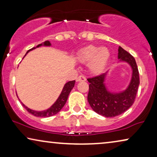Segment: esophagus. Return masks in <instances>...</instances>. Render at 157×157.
Here are the masks:
<instances>
[{
  "label": "esophagus",
  "instance_id": "34e87169",
  "mask_svg": "<svg viewBox=\"0 0 157 157\" xmlns=\"http://www.w3.org/2000/svg\"><path fill=\"white\" fill-rule=\"evenodd\" d=\"M86 80V77L84 76H83V75H81V76H79L78 78H76V81H85Z\"/></svg>",
  "mask_w": 157,
  "mask_h": 157
}]
</instances>
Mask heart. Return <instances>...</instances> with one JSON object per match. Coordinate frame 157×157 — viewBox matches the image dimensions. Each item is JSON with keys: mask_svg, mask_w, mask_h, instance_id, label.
Here are the masks:
<instances>
[{"mask_svg": "<svg viewBox=\"0 0 157 157\" xmlns=\"http://www.w3.org/2000/svg\"><path fill=\"white\" fill-rule=\"evenodd\" d=\"M110 56L109 49L106 47L89 46L81 50L78 54V59L81 62H89V67L91 72L99 73L105 67Z\"/></svg>", "mask_w": 157, "mask_h": 157, "instance_id": "heart-1", "label": "heart"}]
</instances>
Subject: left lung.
Listing matches in <instances>:
<instances>
[{
    "label": "left lung",
    "instance_id": "left-lung-1",
    "mask_svg": "<svg viewBox=\"0 0 157 157\" xmlns=\"http://www.w3.org/2000/svg\"><path fill=\"white\" fill-rule=\"evenodd\" d=\"M118 51L119 59L129 63L133 70L132 81L125 91L119 94L107 91L104 84L105 74L87 78L90 83L88 101L95 112L106 117H117L129 109L134 104L139 85V70L134 56L121 46Z\"/></svg>",
    "mask_w": 157,
    "mask_h": 157
}]
</instances>
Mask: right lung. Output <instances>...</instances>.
<instances>
[{"label":"right lung","mask_w":157,"mask_h":157,"mask_svg":"<svg viewBox=\"0 0 157 157\" xmlns=\"http://www.w3.org/2000/svg\"><path fill=\"white\" fill-rule=\"evenodd\" d=\"M42 44L38 45V46L36 47L40 46ZM44 46H50L51 43L49 42L48 40H46V41H45L44 43ZM33 48H35L30 49V50L27 51L26 53H29L31 50H33ZM25 55H26V54H25ZM74 84H75V80L68 81V83H66L65 86H64L63 91H62L61 95L59 96V97L57 99L56 101L54 103V104H53V106L51 107V108H49L48 109H47V110H46V111H36L31 110V109H29L28 107L25 106L23 104H22V105L23 106V107H24V108L26 109V110L29 111L30 113H31V114L35 116V117H51V116L56 114L57 113H59V111L61 110V109L63 108L64 105H65L66 101H67L68 96V95H69V94H70L71 91V89H73V88H74Z\"/></svg>","instance_id":"add662e5"}]
</instances>
